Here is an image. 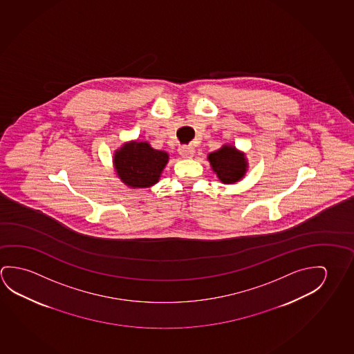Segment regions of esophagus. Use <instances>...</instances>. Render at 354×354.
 Wrapping results in <instances>:
<instances>
[{
  "mask_svg": "<svg viewBox=\"0 0 354 354\" xmlns=\"http://www.w3.org/2000/svg\"><path fill=\"white\" fill-rule=\"evenodd\" d=\"M178 151H180V155L183 158H192L194 152H196L192 146H180Z\"/></svg>",
  "mask_w": 354,
  "mask_h": 354,
  "instance_id": "34e87169",
  "label": "esophagus"
}]
</instances>
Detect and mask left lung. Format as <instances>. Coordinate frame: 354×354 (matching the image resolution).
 <instances>
[{
    "label": "left lung",
    "mask_w": 354,
    "mask_h": 354,
    "mask_svg": "<svg viewBox=\"0 0 354 354\" xmlns=\"http://www.w3.org/2000/svg\"><path fill=\"white\" fill-rule=\"evenodd\" d=\"M214 172L224 185H232L241 180L247 171L245 153L236 150L235 146L224 145L208 155Z\"/></svg>",
    "instance_id": "left-lung-1"
}]
</instances>
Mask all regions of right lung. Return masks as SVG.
Returning <instances> with one entry per match:
<instances>
[{"label":"right lung","instance_id":"obj_1","mask_svg":"<svg viewBox=\"0 0 354 354\" xmlns=\"http://www.w3.org/2000/svg\"><path fill=\"white\" fill-rule=\"evenodd\" d=\"M167 162L169 153L152 149L147 141L127 142L113 156L119 178L131 188L156 185Z\"/></svg>","mask_w":354,"mask_h":354}]
</instances>
